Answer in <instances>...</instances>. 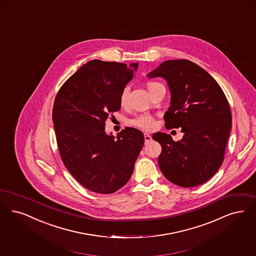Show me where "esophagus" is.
Masks as SVG:
<instances>
[{
    "mask_svg": "<svg viewBox=\"0 0 256 256\" xmlns=\"http://www.w3.org/2000/svg\"><path fill=\"white\" fill-rule=\"evenodd\" d=\"M144 143L148 144L152 141V136L148 133H144Z\"/></svg>",
    "mask_w": 256,
    "mask_h": 256,
    "instance_id": "34e87169",
    "label": "esophagus"
}]
</instances>
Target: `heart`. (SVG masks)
Instances as JSON below:
<instances>
[{
  "mask_svg": "<svg viewBox=\"0 0 256 256\" xmlns=\"http://www.w3.org/2000/svg\"><path fill=\"white\" fill-rule=\"evenodd\" d=\"M158 84H161L157 82H146V88L148 90H150L152 88H154V86H156ZM126 98H128V90L124 88L120 95L121 106H124L126 104ZM130 124L139 128H142L144 130H150L154 128V126H155V120H154V117H152L150 115L144 114V115H139L136 118L132 119L130 121Z\"/></svg>",
  "mask_w": 256,
  "mask_h": 256,
  "instance_id": "1",
  "label": "heart"
}]
</instances>
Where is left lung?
Segmentation results:
<instances>
[{"label":"left lung","mask_w":256,"mask_h":256,"mask_svg":"<svg viewBox=\"0 0 256 256\" xmlns=\"http://www.w3.org/2000/svg\"><path fill=\"white\" fill-rule=\"evenodd\" d=\"M162 77L170 90L164 115L168 130L182 128L175 142L170 134L154 133L162 152L159 168L172 183L190 188L206 182L224 160L232 128V112L225 93L214 77L188 60H168L148 74Z\"/></svg>","instance_id":"1"}]
</instances>
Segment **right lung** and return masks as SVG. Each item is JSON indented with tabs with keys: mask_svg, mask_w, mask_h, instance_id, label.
Segmentation results:
<instances>
[{
	"mask_svg": "<svg viewBox=\"0 0 256 256\" xmlns=\"http://www.w3.org/2000/svg\"><path fill=\"white\" fill-rule=\"evenodd\" d=\"M137 68L138 62H88L56 95L52 120L62 161L93 192L110 194L126 184L143 148V133L136 128H126L116 138L104 132Z\"/></svg>",
	"mask_w": 256,
	"mask_h": 256,
	"instance_id": "add662e5",
	"label": "right lung"
}]
</instances>
